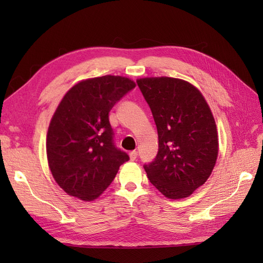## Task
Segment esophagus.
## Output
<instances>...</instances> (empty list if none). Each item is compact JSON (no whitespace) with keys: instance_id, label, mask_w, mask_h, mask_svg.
Returning <instances> with one entry per match:
<instances>
[{"instance_id":"34e87169","label":"esophagus","mask_w":263,"mask_h":263,"mask_svg":"<svg viewBox=\"0 0 263 263\" xmlns=\"http://www.w3.org/2000/svg\"><path fill=\"white\" fill-rule=\"evenodd\" d=\"M128 156H130V159L131 160H136L137 157H138V153L135 150V152H131L130 154H128Z\"/></svg>"}]
</instances>
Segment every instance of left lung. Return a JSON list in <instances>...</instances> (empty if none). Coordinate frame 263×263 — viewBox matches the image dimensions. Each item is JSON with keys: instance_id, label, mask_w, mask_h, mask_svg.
<instances>
[{"instance_id": "8db88e82", "label": "left lung", "mask_w": 263, "mask_h": 263, "mask_svg": "<svg viewBox=\"0 0 263 263\" xmlns=\"http://www.w3.org/2000/svg\"><path fill=\"white\" fill-rule=\"evenodd\" d=\"M137 82L158 132V154L144 171L166 198H187L203 185L216 165L219 142L214 115L203 95L189 81L150 77Z\"/></svg>"}]
</instances>
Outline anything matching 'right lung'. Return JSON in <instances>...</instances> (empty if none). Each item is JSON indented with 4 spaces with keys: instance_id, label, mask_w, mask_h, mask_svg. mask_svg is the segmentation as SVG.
<instances>
[{
    "instance_id": "add662e5",
    "label": "right lung",
    "mask_w": 263,
    "mask_h": 263,
    "mask_svg": "<svg viewBox=\"0 0 263 263\" xmlns=\"http://www.w3.org/2000/svg\"><path fill=\"white\" fill-rule=\"evenodd\" d=\"M135 87L130 78L108 74L77 82L61 99L49 122L46 155L55 182L71 197L96 200L128 160L114 146L108 113Z\"/></svg>"
}]
</instances>
